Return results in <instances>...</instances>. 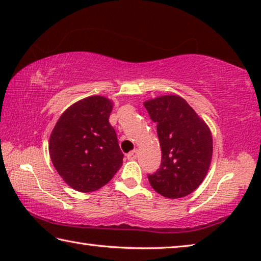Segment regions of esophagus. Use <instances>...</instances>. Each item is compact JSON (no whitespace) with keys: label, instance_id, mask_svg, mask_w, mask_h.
I'll list each match as a JSON object with an SVG mask.
<instances>
[{"label":"esophagus","instance_id":"obj_1","mask_svg":"<svg viewBox=\"0 0 261 261\" xmlns=\"http://www.w3.org/2000/svg\"><path fill=\"white\" fill-rule=\"evenodd\" d=\"M137 155H138V151H137V149H135V151L127 153L126 154V158H127V160H136Z\"/></svg>","mask_w":261,"mask_h":261}]
</instances>
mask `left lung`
Segmentation results:
<instances>
[{
  "mask_svg": "<svg viewBox=\"0 0 261 261\" xmlns=\"http://www.w3.org/2000/svg\"><path fill=\"white\" fill-rule=\"evenodd\" d=\"M156 123L161 166L147 175L158 193L177 199L193 192L205 179L213 154L208 125L182 96L170 94L144 102Z\"/></svg>",
  "mask_w": 261,
  "mask_h": 261,
  "instance_id": "8db88e82",
  "label": "left lung"
}]
</instances>
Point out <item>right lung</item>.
<instances>
[{"mask_svg": "<svg viewBox=\"0 0 261 261\" xmlns=\"http://www.w3.org/2000/svg\"><path fill=\"white\" fill-rule=\"evenodd\" d=\"M112 100L87 96L61 115L49 137V155L57 173L79 192L96 191L123 163L117 136L110 125Z\"/></svg>", "mask_w": 261, "mask_h": 261, "instance_id": "add662e5", "label": "right lung"}]
</instances>
